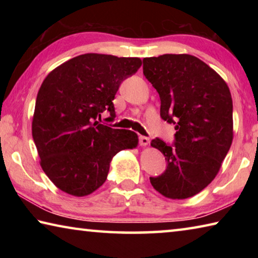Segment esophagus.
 I'll return each mask as SVG.
<instances>
[{
  "label": "esophagus",
  "mask_w": 258,
  "mask_h": 258,
  "mask_svg": "<svg viewBox=\"0 0 258 258\" xmlns=\"http://www.w3.org/2000/svg\"><path fill=\"white\" fill-rule=\"evenodd\" d=\"M149 142H150V140L146 138V137H140L139 138V143H140V146H141V147H147L148 145H149Z\"/></svg>",
  "instance_id": "1"
}]
</instances>
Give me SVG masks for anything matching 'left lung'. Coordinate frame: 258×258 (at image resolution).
Instances as JSON below:
<instances>
[{
    "label": "left lung",
    "instance_id": "8db88e82",
    "mask_svg": "<svg viewBox=\"0 0 258 258\" xmlns=\"http://www.w3.org/2000/svg\"><path fill=\"white\" fill-rule=\"evenodd\" d=\"M143 74L160 97V116L175 125V143L151 141L167 161L150 177L169 199L194 197L211 183L233 140L232 98L218 74L197 56L163 54L143 59Z\"/></svg>",
    "mask_w": 258,
    "mask_h": 258
}]
</instances>
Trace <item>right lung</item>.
<instances>
[{
    "label": "right lung",
    "instance_id": "1",
    "mask_svg": "<svg viewBox=\"0 0 258 258\" xmlns=\"http://www.w3.org/2000/svg\"><path fill=\"white\" fill-rule=\"evenodd\" d=\"M140 58L85 53L54 68L38 90L32 134L40 164L52 183L75 197L107 180L113 156L138 147V134L99 124L120 83L141 67Z\"/></svg>",
    "mask_w": 258,
    "mask_h": 258
}]
</instances>
